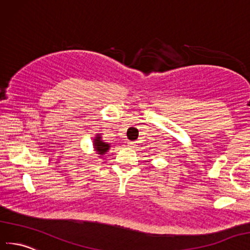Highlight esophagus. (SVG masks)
Wrapping results in <instances>:
<instances>
[{
    "label": "esophagus",
    "mask_w": 250,
    "mask_h": 250,
    "mask_svg": "<svg viewBox=\"0 0 250 250\" xmlns=\"http://www.w3.org/2000/svg\"><path fill=\"white\" fill-rule=\"evenodd\" d=\"M127 146H129L130 147H133V148H135V147L137 146L136 142H134V141H129V142H127Z\"/></svg>",
    "instance_id": "1"
}]
</instances>
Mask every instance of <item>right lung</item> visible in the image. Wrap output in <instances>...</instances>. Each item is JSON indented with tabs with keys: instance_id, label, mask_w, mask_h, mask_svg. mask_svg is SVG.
Returning a JSON list of instances; mask_svg holds the SVG:
<instances>
[{
	"instance_id": "add662e5",
	"label": "right lung",
	"mask_w": 250,
	"mask_h": 250,
	"mask_svg": "<svg viewBox=\"0 0 250 250\" xmlns=\"http://www.w3.org/2000/svg\"><path fill=\"white\" fill-rule=\"evenodd\" d=\"M102 138L103 137L101 136V134H97L96 137L93 140V146H94L95 151L97 152V154H99L101 156L105 154L110 148V144H106V142L102 140Z\"/></svg>"
}]
</instances>
